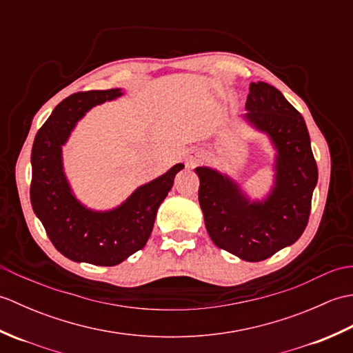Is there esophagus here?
<instances>
[{"label": "esophagus", "mask_w": 353, "mask_h": 353, "mask_svg": "<svg viewBox=\"0 0 353 353\" xmlns=\"http://www.w3.org/2000/svg\"><path fill=\"white\" fill-rule=\"evenodd\" d=\"M203 159V154H201L200 152H191L188 156H186V167H196V165Z\"/></svg>", "instance_id": "34e87169"}]
</instances>
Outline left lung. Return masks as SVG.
Masks as SVG:
<instances>
[{
	"label": "left lung",
	"instance_id": "left-lung-1",
	"mask_svg": "<svg viewBox=\"0 0 353 353\" xmlns=\"http://www.w3.org/2000/svg\"><path fill=\"white\" fill-rule=\"evenodd\" d=\"M245 119L272 138L277 150L276 183L264 201H250L219 171L199 167V201L214 244L249 262H259L296 243L308 224L319 171L303 117L281 91L250 83Z\"/></svg>",
	"mask_w": 353,
	"mask_h": 353
}]
</instances>
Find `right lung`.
I'll return each mask as SVG.
<instances>
[{
	"mask_svg": "<svg viewBox=\"0 0 353 353\" xmlns=\"http://www.w3.org/2000/svg\"><path fill=\"white\" fill-rule=\"evenodd\" d=\"M119 95V89L70 95L57 104L33 142L30 185L33 211L52 245L76 262L112 267L141 250L153 230L157 208L185 167L177 163L163 176L139 186L114 211L94 212L79 203L63 174L62 145L86 110Z\"/></svg>",
	"mask_w": 353,
	"mask_h": 353,
	"instance_id": "add662e5",
	"label": "right lung"
}]
</instances>
